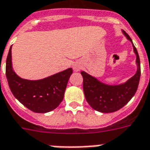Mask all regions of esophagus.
I'll use <instances>...</instances> for the list:
<instances>
[{
	"instance_id": "obj_1",
	"label": "esophagus",
	"mask_w": 150,
	"mask_h": 150,
	"mask_svg": "<svg viewBox=\"0 0 150 150\" xmlns=\"http://www.w3.org/2000/svg\"><path fill=\"white\" fill-rule=\"evenodd\" d=\"M73 69L75 71H79L81 69V66L79 64H75L74 66H73Z\"/></svg>"
}]
</instances>
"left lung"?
Segmentation results:
<instances>
[{
	"label": "left lung",
	"mask_w": 150,
	"mask_h": 150,
	"mask_svg": "<svg viewBox=\"0 0 150 150\" xmlns=\"http://www.w3.org/2000/svg\"><path fill=\"white\" fill-rule=\"evenodd\" d=\"M123 33L132 43L128 33L125 31H123ZM132 45L134 52L136 54L138 69L135 75L125 83L117 86H109L100 82L85 71H81L83 77V91L85 96L88 103L94 110L102 113L117 111L127 104L137 91L141 75L140 59L133 43Z\"/></svg>",
	"instance_id": "8db88e82"
}]
</instances>
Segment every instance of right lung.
Listing matches in <instances>:
<instances>
[{
    "label": "right lung",
    "instance_id": "add662e5",
    "mask_svg": "<svg viewBox=\"0 0 150 150\" xmlns=\"http://www.w3.org/2000/svg\"><path fill=\"white\" fill-rule=\"evenodd\" d=\"M72 72L70 68L43 79H23L12 69L11 47L6 60V77L11 91L21 103L36 113H47L58 107Z\"/></svg>",
    "mask_w": 150,
    "mask_h": 150
}]
</instances>
